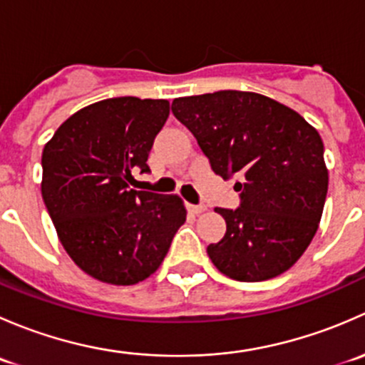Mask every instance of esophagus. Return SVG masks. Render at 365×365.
Wrapping results in <instances>:
<instances>
[{
  "label": "esophagus",
  "instance_id": "34e87169",
  "mask_svg": "<svg viewBox=\"0 0 365 365\" xmlns=\"http://www.w3.org/2000/svg\"><path fill=\"white\" fill-rule=\"evenodd\" d=\"M187 210H189L190 213H194V215H197V213L205 212V206L203 205H190V203H187Z\"/></svg>",
  "mask_w": 365,
  "mask_h": 365
}]
</instances>
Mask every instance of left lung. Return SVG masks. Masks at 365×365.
<instances>
[{
  "instance_id": "obj_1",
  "label": "left lung",
  "mask_w": 365,
  "mask_h": 365,
  "mask_svg": "<svg viewBox=\"0 0 365 365\" xmlns=\"http://www.w3.org/2000/svg\"><path fill=\"white\" fill-rule=\"evenodd\" d=\"M171 111L203 150L212 171L235 187L238 208H217L226 233L208 245L212 263L242 282L288 270L318 231L329 190L323 141L300 114L251 91L175 98Z\"/></svg>"
}]
</instances>
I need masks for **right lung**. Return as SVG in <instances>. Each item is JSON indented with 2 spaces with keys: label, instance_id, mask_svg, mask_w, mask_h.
Wrapping results in <instances>:
<instances>
[{
  "label": "right lung",
  "instance_id": "obj_1",
  "mask_svg": "<svg viewBox=\"0 0 365 365\" xmlns=\"http://www.w3.org/2000/svg\"><path fill=\"white\" fill-rule=\"evenodd\" d=\"M168 116V101L108 98L72 114L43 148V203L73 263L98 281H145L185 222L178 196L128 189L132 173H150Z\"/></svg>",
  "mask_w": 365,
  "mask_h": 365
}]
</instances>
